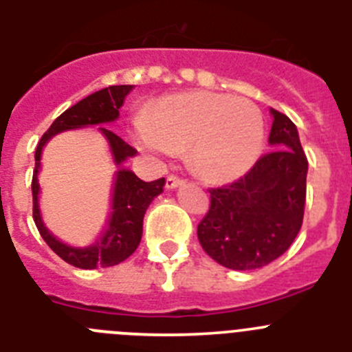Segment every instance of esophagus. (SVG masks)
Returning <instances> with one entry per match:
<instances>
[{"mask_svg":"<svg viewBox=\"0 0 352 352\" xmlns=\"http://www.w3.org/2000/svg\"><path fill=\"white\" fill-rule=\"evenodd\" d=\"M183 183L182 178H178V176H174V174H169L166 179V186L167 188H176V186H179Z\"/></svg>","mask_w":352,"mask_h":352,"instance_id":"esophagus-1","label":"esophagus"}]
</instances>
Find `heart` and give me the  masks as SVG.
I'll return each mask as SVG.
<instances>
[{
  "label": "heart",
  "mask_w": 352,
  "mask_h": 352,
  "mask_svg": "<svg viewBox=\"0 0 352 352\" xmlns=\"http://www.w3.org/2000/svg\"><path fill=\"white\" fill-rule=\"evenodd\" d=\"M139 141L148 151L164 155L188 146V160L199 176L227 183L243 176L259 158L264 120L259 107L247 98L182 93L148 109Z\"/></svg>",
  "instance_id": "obj_1"
}]
</instances>
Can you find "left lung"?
I'll return each instance as SVG.
<instances>
[{"label":"left lung","mask_w":352,"mask_h":352,"mask_svg":"<svg viewBox=\"0 0 352 352\" xmlns=\"http://www.w3.org/2000/svg\"><path fill=\"white\" fill-rule=\"evenodd\" d=\"M272 151L245 176L210 188V210L197 226L208 256L229 270L263 268L292 245L303 223L307 170L296 125L272 109Z\"/></svg>","instance_id":"1"}]
</instances>
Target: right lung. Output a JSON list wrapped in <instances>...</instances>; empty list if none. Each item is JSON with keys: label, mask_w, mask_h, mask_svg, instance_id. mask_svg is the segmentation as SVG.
I'll return each mask as SVG.
<instances>
[{"label": "right lung", "mask_w": 352, "mask_h": 352, "mask_svg": "<svg viewBox=\"0 0 352 352\" xmlns=\"http://www.w3.org/2000/svg\"><path fill=\"white\" fill-rule=\"evenodd\" d=\"M133 86L123 84V86H109L86 96L76 105L67 109L61 116L54 120L49 130L42 135L35 151V170H33V179H31V192H33V220L36 223L40 236L43 241L52 248L54 254L61 257L65 263L82 270L95 268H109L114 264H120L130 257L135 252V248L141 243L142 236V219L148 210L149 203L162 194L166 179H155V182H142L132 170H126L125 167H120L129 157L138 153V149L126 144L120 135L107 129H100L105 138L109 139L111 151L114 155V162L120 167L114 179V194H113V211L111 219L107 222V229L102 232V236L89 247L77 248L70 245L61 243L51 232L45 229L42 219H40L38 210V174L40 155L45 142L58 132L70 129H80L86 125H100V123H111L120 116V107L123 105L125 96L132 91Z\"/></svg>", "instance_id": "obj_1"}]
</instances>
